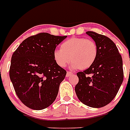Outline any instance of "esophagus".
Instances as JSON below:
<instances>
[{"instance_id":"esophagus-1","label":"esophagus","mask_w":130,"mask_h":130,"mask_svg":"<svg viewBox=\"0 0 130 130\" xmlns=\"http://www.w3.org/2000/svg\"><path fill=\"white\" fill-rule=\"evenodd\" d=\"M71 75H72V72H68L67 74H66V76H67V77H69V76H70Z\"/></svg>"}]
</instances>
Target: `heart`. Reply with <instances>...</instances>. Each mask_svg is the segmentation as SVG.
I'll list each match as a JSON object with an SVG mask.
<instances>
[{"instance_id":"obj_1","label":"heart","mask_w":130,"mask_h":130,"mask_svg":"<svg viewBox=\"0 0 130 130\" xmlns=\"http://www.w3.org/2000/svg\"><path fill=\"white\" fill-rule=\"evenodd\" d=\"M98 46L92 40L84 37H72L60 45V49L54 52V58L57 65L65 68L71 61V67L86 70L95 61Z\"/></svg>"}]
</instances>
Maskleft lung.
Listing matches in <instances>:
<instances>
[{"label": "left lung", "mask_w": 130, "mask_h": 130, "mask_svg": "<svg viewBox=\"0 0 130 130\" xmlns=\"http://www.w3.org/2000/svg\"><path fill=\"white\" fill-rule=\"evenodd\" d=\"M86 34L98 46V56L90 68L76 74L77 98L93 108H100L111 102L123 81V60L115 43L109 37L93 31Z\"/></svg>", "instance_id": "8db88e82"}]
</instances>
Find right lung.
<instances>
[{
    "instance_id": "obj_1",
    "label": "right lung",
    "mask_w": 130,
    "mask_h": 130,
    "mask_svg": "<svg viewBox=\"0 0 130 130\" xmlns=\"http://www.w3.org/2000/svg\"><path fill=\"white\" fill-rule=\"evenodd\" d=\"M66 37L38 33L24 40L13 53L10 80L17 95L30 109H46L56 100L67 72L56 63L54 52Z\"/></svg>"
}]
</instances>
